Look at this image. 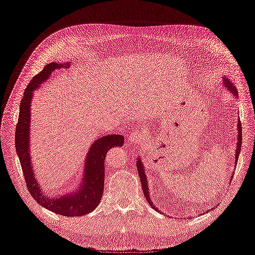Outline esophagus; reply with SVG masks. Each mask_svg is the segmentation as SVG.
<instances>
[{
  "mask_svg": "<svg viewBox=\"0 0 255 255\" xmlns=\"http://www.w3.org/2000/svg\"><path fill=\"white\" fill-rule=\"evenodd\" d=\"M143 137H144V133L142 129H135L134 132L129 134V140L134 144H137L140 140L143 139Z\"/></svg>",
  "mask_w": 255,
  "mask_h": 255,
  "instance_id": "1",
  "label": "esophagus"
}]
</instances>
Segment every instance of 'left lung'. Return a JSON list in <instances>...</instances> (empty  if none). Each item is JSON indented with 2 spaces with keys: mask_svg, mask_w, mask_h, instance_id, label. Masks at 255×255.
I'll list each match as a JSON object with an SVG mask.
<instances>
[{
  "mask_svg": "<svg viewBox=\"0 0 255 255\" xmlns=\"http://www.w3.org/2000/svg\"><path fill=\"white\" fill-rule=\"evenodd\" d=\"M223 82H225V85L227 87H229V89H231V91L234 92V95H236V88L235 86H233V84L231 83L230 80H228L226 76H223ZM238 137H237V148H236V154H235V159H236V164H237V159L239 156V153H241V148H242V139H243V136H242V123L241 121H238ZM137 163V170L138 173H139V177H140V181H141V185H142V190H143V195L145 197V199L148 200L149 204L151 205V207H153L154 210H157L156 206L152 205V202L150 200V196H149V191H148V182H146V177H145V173L143 170V167L141 164V160L140 159H137L136 160Z\"/></svg>",
  "mask_w": 255,
  "mask_h": 255,
  "instance_id": "left-lung-1",
  "label": "left lung"
}]
</instances>
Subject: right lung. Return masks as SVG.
<instances>
[{
	"label": "right lung",
	"mask_w": 255,
	"mask_h": 255,
	"mask_svg": "<svg viewBox=\"0 0 255 255\" xmlns=\"http://www.w3.org/2000/svg\"><path fill=\"white\" fill-rule=\"evenodd\" d=\"M63 64L51 63L43 68L37 75L30 80L20 103L19 119L16 127V143L17 154L22 167L23 176L26 183V187L35 201L48 208L53 213L67 216V217H79L92 212L101 201L104 190V160L106 154L113 146H121L125 137L118 134H110L100 137L88 151V155L85 164V173L83 184L80 190L73 195L60 197L58 199H50L45 197L34 177V170L29 158L28 151V135H29V117H30V100L33 91L41 83L47 81L51 73L60 68Z\"/></svg>",
	"instance_id": "right-lung-1"
}]
</instances>
